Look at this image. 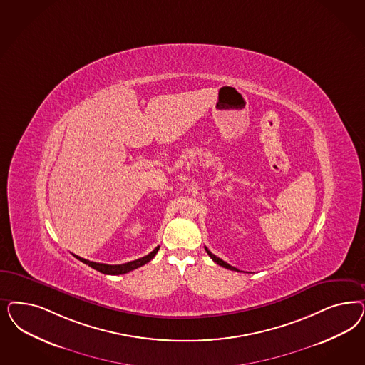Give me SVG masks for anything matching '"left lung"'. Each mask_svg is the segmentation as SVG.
<instances>
[{"label": "left lung", "instance_id": "8db88e82", "mask_svg": "<svg viewBox=\"0 0 365 365\" xmlns=\"http://www.w3.org/2000/svg\"><path fill=\"white\" fill-rule=\"evenodd\" d=\"M205 251H207V254H208V255L211 257L212 260H213L215 263H217L219 266H222V267H225V269H228V270L239 271L237 270V269H236V267H232L231 264H228L227 262H224V260H222V259L217 258L216 255H213V254H212L211 251H210L208 248L205 247Z\"/></svg>", "mask_w": 365, "mask_h": 365}]
</instances>
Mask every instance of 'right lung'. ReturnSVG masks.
Segmentation results:
<instances>
[{"mask_svg":"<svg viewBox=\"0 0 365 365\" xmlns=\"http://www.w3.org/2000/svg\"><path fill=\"white\" fill-rule=\"evenodd\" d=\"M158 250H160V247H155L153 251H152L150 254H148L146 257L137 259V260H131V262L123 263V264H105V263H96V262H91V260L81 258V257H78V255H73V257L76 259H79L83 263L88 264V266L93 267L94 270L102 272V274H107V275H120V274H126V272H129V271L135 270V269L141 267L143 264H146L148 262H150V260L154 258V255L158 252Z\"/></svg>","mask_w":365,"mask_h":365,"instance_id":"1","label":"right lung"}]
</instances>
